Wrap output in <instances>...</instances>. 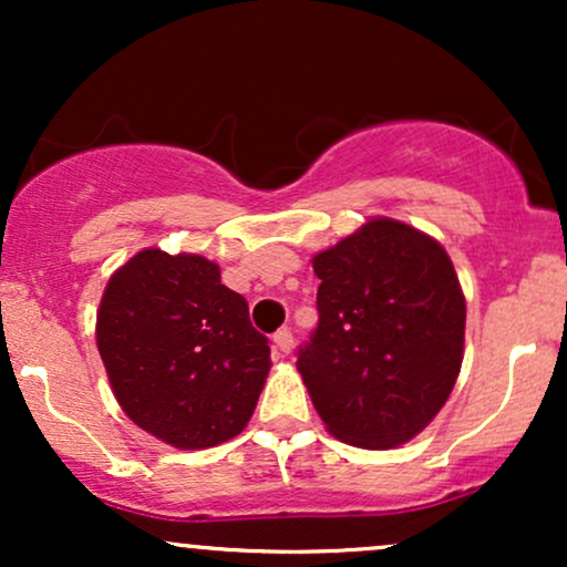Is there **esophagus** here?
I'll list each match as a JSON object with an SVG mask.
<instances>
[{
    "label": "esophagus",
    "mask_w": 567,
    "mask_h": 567,
    "mask_svg": "<svg viewBox=\"0 0 567 567\" xmlns=\"http://www.w3.org/2000/svg\"><path fill=\"white\" fill-rule=\"evenodd\" d=\"M275 349L282 351V354H288V351L292 349V333L288 328L277 330V333H275Z\"/></svg>",
    "instance_id": "1"
}]
</instances>
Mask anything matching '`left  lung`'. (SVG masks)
Returning <instances> with one entry per match:
<instances>
[{
    "label": "left lung",
    "instance_id": "obj_1",
    "mask_svg": "<svg viewBox=\"0 0 567 567\" xmlns=\"http://www.w3.org/2000/svg\"><path fill=\"white\" fill-rule=\"evenodd\" d=\"M317 322L298 373L330 434L383 451L424 429L464 360L466 301L440 243L373 218L315 256Z\"/></svg>",
    "mask_w": 567,
    "mask_h": 567
}]
</instances>
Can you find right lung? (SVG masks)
<instances>
[{"label":"right lung","mask_w":567,"mask_h":567,"mask_svg":"<svg viewBox=\"0 0 567 567\" xmlns=\"http://www.w3.org/2000/svg\"><path fill=\"white\" fill-rule=\"evenodd\" d=\"M97 351L114 396L143 432L184 451L237 437L269 375V338L202 256L141 250L97 309Z\"/></svg>","instance_id":"1"}]
</instances>
